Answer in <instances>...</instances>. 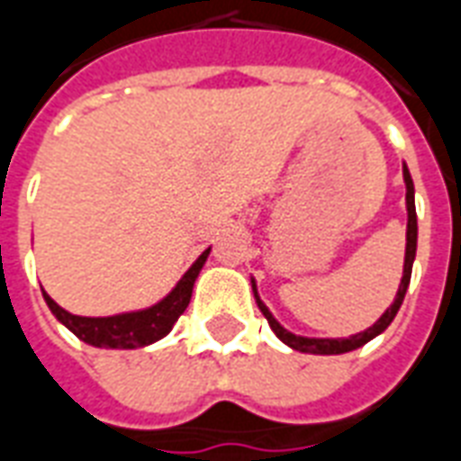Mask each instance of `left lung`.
Instances as JSON below:
<instances>
[{"label":"left lung","instance_id":"obj_1","mask_svg":"<svg viewBox=\"0 0 461 461\" xmlns=\"http://www.w3.org/2000/svg\"><path fill=\"white\" fill-rule=\"evenodd\" d=\"M402 176H404V185H407V195H404V201H407V248H404V270H402V280H400V290H397V295H394V303L390 308L382 312V318L367 328L365 332H357V335H350V338H303V335H293L290 330H285L276 318H273V312L266 308V303L258 298V288H256V280H250L253 283V295H256V303L260 312L266 315L267 325L270 330L276 332L280 340L285 342L288 348L300 352H310V355H342V352H350L362 348L365 342H370L372 338H377L380 332L387 330V325L393 322L394 315H397V310L402 305L404 293H407V285H410V277H412V263H414V253H417V211H414V184H412V176L407 171V166L402 163Z\"/></svg>","mask_w":461,"mask_h":461}]
</instances>
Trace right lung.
<instances>
[{
  "label": "right lung",
  "mask_w": 461,
  "mask_h": 461,
  "mask_svg": "<svg viewBox=\"0 0 461 461\" xmlns=\"http://www.w3.org/2000/svg\"><path fill=\"white\" fill-rule=\"evenodd\" d=\"M208 253H211V248L198 256V260L185 270V276L176 283V288L166 298L146 310L121 312V315H109V318H81V315H71L61 305H57L44 290L41 293H44L49 310L57 315L59 322L67 325L86 345L109 348V350H136V348H146L151 342L161 340L171 332L176 320L184 315V310L191 303L195 277L201 273Z\"/></svg>",
  "instance_id": "1"
}]
</instances>
